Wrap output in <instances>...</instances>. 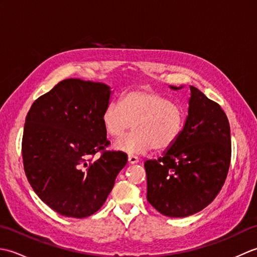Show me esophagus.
I'll return each mask as SVG.
<instances>
[{"label":"esophagus","instance_id":"obj_1","mask_svg":"<svg viewBox=\"0 0 257 257\" xmlns=\"http://www.w3.org/2000/svg\"><path fill=\"white\" fill-rule=\"evenodd\" d=\"M128 161H129V163H137L139 161V158L137 156L129 155L128 156Z\"/></svg>","mask_w":257,"mask_h":257}]
</instances>
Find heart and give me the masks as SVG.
I'll list each match as a JSON object with an SVG mask.
<instances>
[{
	"instance_id": "b5f03b06",
	"label": "heart",
	"mask_w": 257,
	"mask_h": 257,
	"mask_svg": "<svg viewBox=\"0 0 257 257\" xmlns=\"http://www.w3.org/2000/svg\"><path fill=\"white\" fill-rule=\"evenodd\" d=\"M187 111L182 105L168 96L150 89L130 90L121 97L120 103H109L102 111L103 130L114 143L116 150L128 154H144L154 149L167 151L176 145L182 135Z\"/></svg>"
}]
</instances>
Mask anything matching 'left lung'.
<instances>
[{
	"label": "left lung",
	"mask_w": 257,
	"mask_h": 257,
	"mask_svg": "<svg viewBox=\"0 0 257 257\" xmlns=\"http://www.w3.org/2000/svg\"><path fill=\"white\" fill-rule=\"evenodd\" d=\"M190 89L182 135L163 157L145 162L147 200L170 217L192 215L209 205L224 184L231 162V129L225 112L198 88Z\"/></svg>",
	"instance_id": "1"
}]
</instances>
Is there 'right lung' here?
<instances>
[{"label":"right lung","mask_w":257,"mask_h":257,"mask_svg":"<svg viewBox=\"0 0 257 257\" xmlns=\"http://www.w3.org/2000/svg\"><path fill=\"white\" fill-rule=\"evenodd\" d=\"M110 87L89 80L59 81L27 112L22 139L26 178L40 199L68 217L100 209L128 161L110 143L101 122ZM99 152L100 158L92 161Z\"/></svg>","instance_id":"right-lung-1"}]
</instances>
